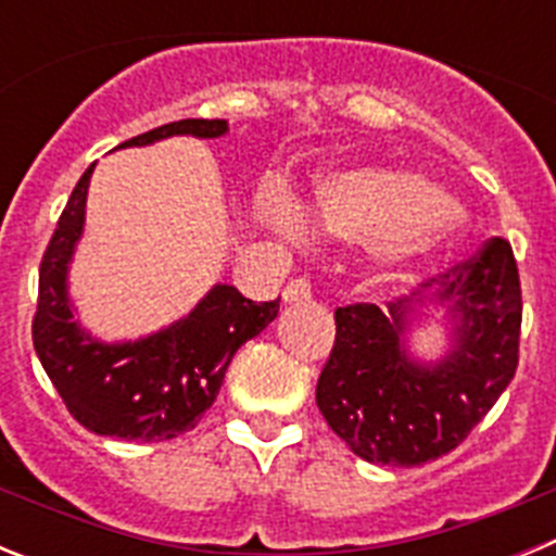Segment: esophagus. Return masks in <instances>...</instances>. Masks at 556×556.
<instances>
[{
	"label": "esophagus",
	"instance_id": "obj_1",
	"mask_svg": "<svg viewBox=\"0 0 556 556\" xmlns=\"http://www.w3.org/2000/svg\"><path fill=\"white\" fill-rule=\"evenodd\" d=\"M281 298H283V303L308 301V298H312V283H308L306 278H294V281H289L287 287H283Z\"/></svg>",
	"mask_w": 556,
	"mask_h": 556
}]
</instances>
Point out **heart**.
<instances>
[{"mask_svg": "<svg viewBox=\"0 0 556 556\" xmlns=\"http://www.w3.org/2000/svg\"><path fill=\"white\" fill-rule=\"evenodd\" d=\"M456 214V203L431 180L404 169H342L317 180L308 217L351 244H367L381 275L397 269L431 244ZM255 217L269 233L298 242L306 236L303 211L273 191L258 203Z\"/></svg>", "mask_w": 556, "mask_h": 556, "instance_id": "obj_1", "label": "heart"}]
</instances>
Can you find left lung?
<instances>
[{"label":"left lung","mask_w":556,"mask_h":556,"mask_svg":"<svg viewBox=\"0 0 556 556\" xmlns=\"http://www.w3.org/2000/svg\"><path fill=\"white\" fill-rule=\"evenodd\" d=\"M450 317L452 348L420 363L405 339L426 307ZM520 278L509 242L490 239L470 262L387 303L337 308V339L317 381V406L348 448L372 465L415 468L470 434L518 367Z\"/></svg>","instance_id":"obj_1"}]
</instances>
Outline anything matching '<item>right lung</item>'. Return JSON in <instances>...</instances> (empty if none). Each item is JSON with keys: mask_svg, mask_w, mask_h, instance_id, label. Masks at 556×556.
I'll return each mask as SVG.
<instances>
[{"mask_svg": "<svg viewBox=\"0 0 556 556\" xmlns=\"http://www.w3.org/2000/svg\"><path fill=\"white\" fill-rule=\"evenodd\" d=\"M225 132V119H180L119 147H147L169 136L219 139ZM91 172L94 164L77 180L41 258L33 345L77 424L102 437L161 443L200 424L217 401L233 353L278 317V301L255 303L217 283L186 317L150 337H91L68 301V264L86 225Z\"/></svg>", "mask_w": 556, "mask_h": 556, "instance_id": "obj_1", "label": "right lung"}]
</instances>
